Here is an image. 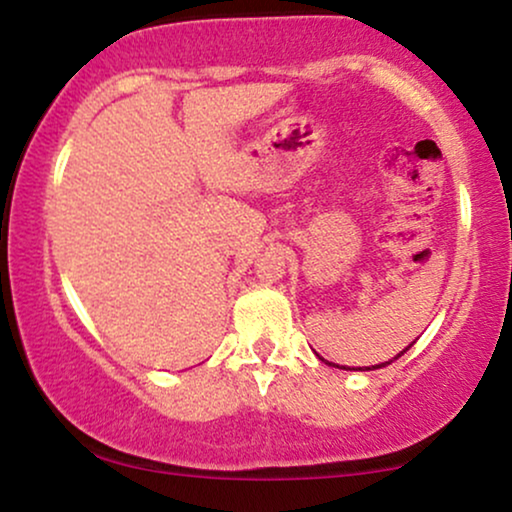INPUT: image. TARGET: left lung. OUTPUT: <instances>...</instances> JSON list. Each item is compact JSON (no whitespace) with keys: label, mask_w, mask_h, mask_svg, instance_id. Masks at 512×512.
Here are the masks:
<instances>
[{"label":"left lung","mask_w":512,"mask_h":512,"mask_svg":"<svg viewBox=\"0 0 512 512\" xmlns=\"http://www.w3.org/2000/svg\"><path fill=\"white\" fill-rule=\"evenodd\" d=\"M412 343H415V341H412ZM412 343H410V346H412ZM410 346L408 348H405V350H400V353L396 355V357H393V360H398V357L400 355H403V353H408V350H410ZM393 360H389V362H381V365H372V367H365V369H379V367H386V365H391V362ZM329 365H331V362H329ZM334 367H338V365H334ZM343 369H346V367H343ZM365 369H362V372H365Z\"/></svg>","instance_id":"1"}]
</instances>
